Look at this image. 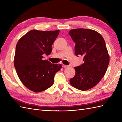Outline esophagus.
I'll use <instances>...</instances> for the list:
<instances>
[{
  "label": "esophagus",
  "instance_id": "obj_1",
  "mask_svg": "<svg viewBox=\"0 0 122 122\" xmlns=\"http://www.w3.org/2000/svg\"><path fill=\"white\" fill-rule=\"evenodd\" d=\"M62 66L64 68H67V67H68V66H66V65H64V64H63Z\"/></svg>",
  "mask_w": 122,
  "mask_h": 122
}]
</instances>
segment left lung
<instances>
[{
    "label": "left lung",
    "mask_w": 122,
    "mask_h": 122,
    "mask_svg": "<svg viewBox=\"0 0 122 122\" xmlns=\"http://www.w3.org/2000/svg\"><path fill=\"white\" fill-rule=\"evenodd\" d=\"M69 33L76 43V56L83 57L84 63L74 67L76 75L70 83L76 89L86 91L95 86L107 72L110 56L104 39L99 33L87 29H74Z\"/></svg>",
    "instance_id": "obj_1"
}]
</instances>
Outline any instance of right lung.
<instances>
[{
	"label": "right lung",
	"mask_w": 122,
	"mask_h": 122,
	"mask_svg": "<svg viewBox=\"0 0 122 122\" xmlns=\"http://www.w3.org/2000/svg\"><path fill=\"white\" fill-rule=\"evenodd\" d=\"M60 30H32L18 40L14 63L18 77L25 86L34 92L43 91L53 84L54 76L62 68L43 60L52 52V46Z\"/></svg>",
	"instance_id": "1"
}]
</instances>
